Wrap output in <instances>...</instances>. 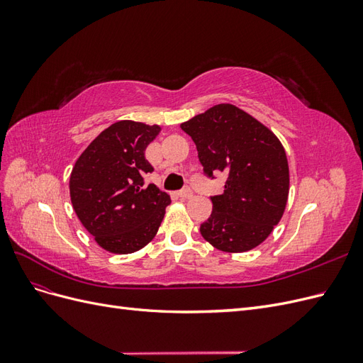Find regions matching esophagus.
<instances>
[{
	"instance_id": "1",
	"label": "esophagus",
	"mask_w": 363,
	"mask_h": 363,
	"mask_svg": "<svg viewBox=\"0 0 363 363\" xmlns=\"http://www.w3.org/2000/svg\"><path fill=\"white\" fill-rule=\"evenodd\" d=\"M179 196H180V199H191V196H192V189L189 188V186H186V188H183L182 191H179Z\"/></svg>"
}]
</instances>
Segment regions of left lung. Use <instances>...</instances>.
<instances>
[{"mask_svg":"<svg viewBox=\"0 0 363 363\" xmlns=\"http://www.w3.org/2000/svg\"><path fill=\"white\" fill-rule=\"evenodd\" d=\"M199 151L208 179L225 172L221 195L201 224L215 248L244 252L262 244L277 225L289 194L286 152L277 136L233 104H218L182 125Z\"/></svg>","mask_w":363,"mask_h":363,"instance_id":"obj_1","label":"left lung"}]
</instances>
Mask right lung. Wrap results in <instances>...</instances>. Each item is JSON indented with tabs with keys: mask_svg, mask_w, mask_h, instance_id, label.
<instances>
[{
	"mask_svg": "<svg viewBox=\"0 0 363 363\" xmlns=\"http://www.w3.org/2000/svg\"><path fill=\"white\" fill-rule=\"evenodd\" d=\"M159 125L118 121L101 131L77 159L69 194L74 211L96 244L115 255L144 248L156 236L171 203L156 184L145 150Z\"/></svg>",
	"mask_w": 363,
	"mask_h": 363,
	"instance_id": "obj_1",
	"label": "right lung"
}]
</instances>
